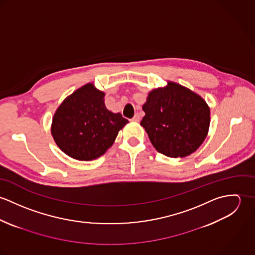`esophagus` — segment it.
I'll return each mask as SVG.
<instances>
[{
  "instance_id": "obj_1",
  "label": "esophagus",
  "mask_w": 255,
  "mask_h": 255,
  "mask_svg": "<svg viewBox=\"0 0 255 255\" xmlns=\"http://www.w3.org/2000/svg\"><path fill=\"white\" fill-rule=\"evenodd\" d=\"M131 121H132V122H136V123L139 122V121H140V116H139V114H135L134 117L131 119Z\"/></svg>"
}]
</instances>
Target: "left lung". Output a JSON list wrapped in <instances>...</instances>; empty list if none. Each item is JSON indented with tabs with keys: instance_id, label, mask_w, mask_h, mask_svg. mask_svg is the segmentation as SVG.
<instances>
[{
	"instance_id": "8db88e82",
	"label": "left lung",
	"mask_w": 255,
	"mask_h": 255,
	"mask_svg": "<svg viewBox=\"0 0 255 255\" xmlns=\"http://www.w3.org/2000/svg\"><path fill=\"white\" fill-rule=\"evenodd\" d=\"M140 125L155 149L165 156L186 157L205 140L210 126V108L197 93L179 83L148 93Z\"/></svg>"
}]
</instances>
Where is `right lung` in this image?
<instances>
[{"instance_id": "1", "label": "right lung", "mask_w": 255, "mask_h": 255, "mask_svg": "<svg viewBox=\"0 0 255 255\" xmlns=\"http://www.w3.org/2000/svg\"><path fill=\"white\" fill-rule=\"evenodd\" d=\"M105 92L87 83L69 95L56 110L51 133L59 148L79 161L99 158L128 123L106 108Z\"/></svg>"}]
</instances>
